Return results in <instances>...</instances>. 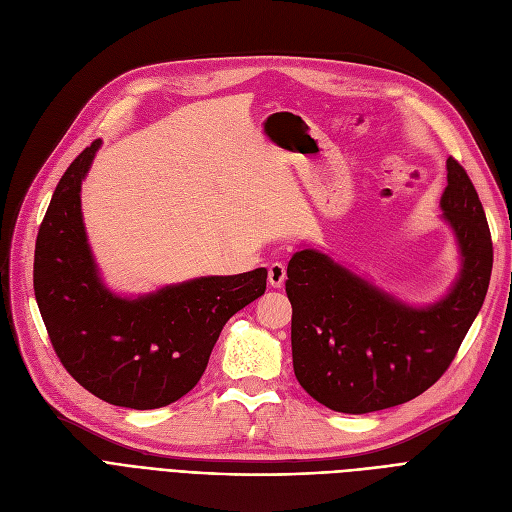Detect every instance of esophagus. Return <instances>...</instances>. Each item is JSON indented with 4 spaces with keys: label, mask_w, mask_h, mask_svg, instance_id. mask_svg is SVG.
<instances>
[{
    "label": "esophagus",
    "mask_w": 512,
    "mask_h": 512,
    "mask_svg": "<svg viewBox=\"0 0 512 512\" xmlns=\"http://www.w3.org/2000/svg\"><path fill=\"white\" fill-rule=\"evenodd\" d=\"M286 284V264L273 262L269 267V286L271 288H284Z\"/></svg>",
    "instance_id": "34e87169"
}]
</instances>
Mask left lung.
<instances>
[{"label":"left lung","mask_w":512,"mask_h":512,"mask_svg":"<svg viewBox=\"0 0 512 512\" xmlns=\"http://www.w3.org/2000/svg\"><path fill=\"white\" fill-rule=\"evenodd\" d=\"M440 211L460 271L445 296L411 305L305 245L288 262L292 362L324 407L362 415L424 394L449 368L489 288L493 248L483 205L464 167L447 158Z\"/></svg>","instance_id":"left-lung-1"}]
</instances>
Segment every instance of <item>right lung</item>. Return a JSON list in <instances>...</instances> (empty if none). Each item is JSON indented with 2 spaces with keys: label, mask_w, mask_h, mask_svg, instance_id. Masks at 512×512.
Masks as SVG:
<instances>
[{
  "label": "right lung",
  "mask_w": 512,
  "mask_h": 512,
  "mask_svg": "<svg viewBox=\"0 0 512 512\" xmlns=\"http://www.w3.org/2000/svg\"><path fill=\"white\" fill-rule=\"evenodd\" d=\"M101 139L67 167L35 241L33 290L59 360L84 390L137 411L180 400L205 373L224 324L267 290V269L207 275L125 296L105 286L82 218Z\"/></svg>",
  "instance_id": "obj_1"
}]
</instances>
